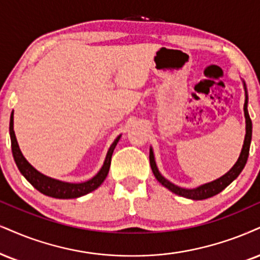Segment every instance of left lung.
Here are the masks:
<instances>
[{"label": "left lung", "instance_id": "1", "mask_svg": "<svg viewBox=\"0 0 260 260\" xmlns=\"http://www.w3.org/2000/svg\"><path fill=\"white\" fill-rule=\"evenodd\" d=\"M247 95H246V101L245 105H243V111H245V118H246V136H245V141H243V146H242V150L241 154H240L238 161L236 164L233 166L232 170L229 172H226L225 175L222 176V177L216 179V181L211 182V183H206L204 185H200V187L195 188V189H184V188H179L177 185L170 183L168 179H165L160 175V172L158 171L155 165V160H154V155H153L152 149L149 150V162H150V168H152L153 174H154L155 178L161 183L164 187H166L172 193L179 195V197H184L188 199H193V200H204V199H208L211 197H214L223 189H225L228 185L232 183V182L238 176L241 174V171L245 168L246 162H247L248 159V154H249V146H251V140H252V120L249 118L248 111H247Z\"/></svg>", "mask_w": 260, "mask_h": 260}]
</instances>
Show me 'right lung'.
<instances>
[{
	"label": "right lung",
	"mask_w": 260,
	"mask_h": 260,
	"mask_svg": "<svg viewBox=\"0 0 260 260\" xmlns=\"http://www.w3.org/2000/svg\"><path fill=\"white\" fill-rule=\"evenodd\" d=\"M9 134H11V141H12V153L13 158H14L15 164H17L19 171L21 172V175L27 179L30 183L37 189L38 191H41L42 194L48 195V197L56 198V199H75L83 197V195L90 193V191L95 190L96 188H99L101 185L102 182L105 181L107 177L108 171H110L111 166V159L112 154H113V150L117 146L118 141H119L120 136H118L114 140V142L112 143V146L108 149L107 155H106V160L104 162L99 174L92 177L89 181L84 182V183H65V182L56 181L47 176L42 175L41 172H38L36 169L32 168L28 164L27 160L24 158V155L21 154L20 149H19L17 139H15L14 130H13V112L11 115V121H9Z\"/></svg>",
	"instance_id": "right-lung-1"
}]
</instances>
